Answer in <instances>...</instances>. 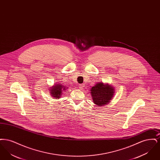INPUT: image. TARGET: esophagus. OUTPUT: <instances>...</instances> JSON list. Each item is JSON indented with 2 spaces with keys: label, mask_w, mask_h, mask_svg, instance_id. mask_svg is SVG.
<instances>
[{
  "label": "esophagus",
  "mask_w": 160,
  "mask_h": 160,
  "mask_svg": "<svg viewBox=\"0 0 160 160\" xmlns=\"http://www.w3.org/2000/svg\"><path fill=\"white\" fill-rule=\"evenodd\" d=\"M84 86V84H80L79 85V88H80V89H82L83 88Z\"/></svg>",
  "instance_id": "esophagus-1"
}]
</instances>
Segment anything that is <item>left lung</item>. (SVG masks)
<instances>
[{
    "label": "left lung",
    "instance_id": "8db88e82",
    "mask_svg": "<svg viewBox=\"0 0 160 160\" xmlns=\"http://www.w3.org/2000/svg\"><path fill=\"white\" fill-rule=\"evenodd\" d=\"M114 86L98 82L91 89L92 98L94 104L98 106L107 105L112 100L115 93Z\"/></svg>",
    "mask_w": 160,
    "mask_h": 160
}]
</instances>
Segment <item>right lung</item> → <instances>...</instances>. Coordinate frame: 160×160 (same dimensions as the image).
<instances>
[{"mask_svg":"<svg viewBox=\"0 0 160 160\" xmlns=\"http://www.w3.org/2000/svg\"><path fill=\"white\" fill-rule=\"evenodd\" d=\"M67 89H68V87L67 86L60 83H57V84H54V85L52 86L51 88H49L48 90L50 91L49 92L53 98L59 99L61 98L63 92Z\"/></svg>","mask_w":160,"mask_h":160,"instance_id":"1","label":"right lung"}]
</instances>
